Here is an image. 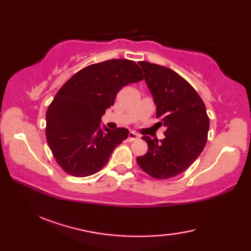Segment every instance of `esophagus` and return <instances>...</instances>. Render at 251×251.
Segmentation results:
<instances>
[{"label":"esophagus","mask_w":251,"mask_h":251,"mask_svg":"<svg viewBox=\"0 0 251 251\" xmlns=\"http://www.w3.org/2000/svg\"><path fill=\"white\" fill-rule=\"evenodd\" d=\"M138 137H139V135L136 134L135 131H130L129 135H128V140L129 141H134V140L138 139Z\"/></svg>","instance_id":"34e87169"}]
</instances>
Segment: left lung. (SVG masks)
<instances>
[{"label": "left lung", "instance_id": "left-lung-1", "mask_svg": "<svg viewBox=\"0 0 251 251\" xmlns=\"http://www.w3.org/2000/svg\"><path fill=\"white\" fill-rule=\"evenodd\" d=\"M139 65L156 104V117L166 130L161 141L142 137L148 152L137 163L152 178L169 179L188 169L204 150L209 117L200 95L177 72L147 61Z\"/></svg>", "mask_w": 251, "mask_h": 251}]
</instances>
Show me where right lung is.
<instances>
[{
	"label": "right lung",
	"mask_w": 251,
	"mask_h": 251,
	"mask_svg": "<svg viewBox=\"0 0 251 251\" xmlns=\"http://www.w3.org/2000/svg\"><path fill=\"white\" fill-rule=\"evenodd\" d=\"M136 62L112 59L85 67L58 90L46 112V139L57 164L74 177L98 173L111 153L127 139V128H100L101 116L116 94L142 81Z\"/></svg>",
	"instance_id": "1"
}]
</instances>
